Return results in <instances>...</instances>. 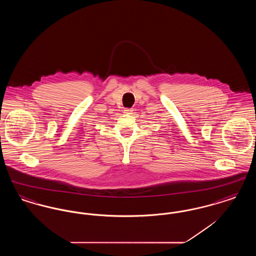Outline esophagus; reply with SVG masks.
<instances>
[{"instance_id": "esophagus-1", "label": "esophagus", "mask_w": 256, "mask_h": 256, "mask_svg": "<svg viewBox=\"0 0 256 256\" xmlns=\"http://www.w3.org/2000/svg\"><path fill=\"white\" fill-rule=\"evenodd\" d=\"M124 112L126 114H132V113L134 112V110H132V108H124Z\"/></svg>"}]
</instances>
